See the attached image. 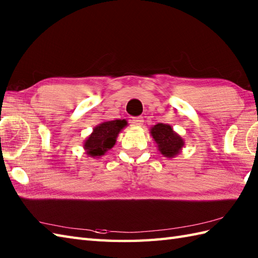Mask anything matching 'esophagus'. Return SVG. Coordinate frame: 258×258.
Here are the masks:
<instances>
[{"mask_svg": "<svg viewBox=\"0 0 258 258\" xmlns=\"http://www.w3.org/2000/svg\"><path fill=\"white\" fill-rule=\"evenodd\" d=\"M144 120L142 117H134L132 120H131V125L136 126V127H140V126L143 125Z\"/></svg>", "mask_w": 258, "mask_h": 258, "instance_id": "1", "label": "esophagus"}]
</instances>
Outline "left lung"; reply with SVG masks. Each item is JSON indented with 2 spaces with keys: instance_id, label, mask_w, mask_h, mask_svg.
Instances as JSON below:
<instances>
[{
  "instance_id": "obj_1",
  "label": "left lung",
  "mask_w": 258,
  "mask_h": 258,
  "mask_svg": "<svg viewBox=\"0 0 258 258\" xmlns=\"http://www.w3.org/2000/svg\"><path fill=\"white\" fill-rule=\"evenodd\" d=\"M151 135L157 144L158 151L165 157L176 156L184 146L183 139L175 133L172 126L168 124L158 123L154 125L151 128Z\"/></svg>"
}]
</instances>
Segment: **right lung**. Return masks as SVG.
<instances>
[{"mask_svg":"<svg viewBox=\"0 0 258 258\" xmlns=\"http://www.w3.org/2000/svg\"><path fill=\"white\" fill-rule=\"evenodd\" d=\"M125 119L103 122L93 130V133L84 142V150L91 157H100L111 150L116 143L118 133L126 126Z\"/></svg>","mask_w":258,"mask_h":258,"instance_id":"right-lung-1","label":"right lung"}]
</instances>
